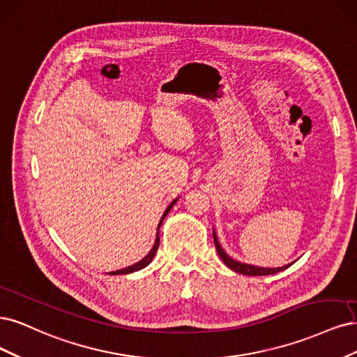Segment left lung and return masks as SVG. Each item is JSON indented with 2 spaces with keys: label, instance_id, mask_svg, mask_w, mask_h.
Returning <instances> with one entry per match:
<instances>
[{
  "label": "left lung",
  "instance_id": "1",
  "mask_svg": "<svg viewBox=\"0 0 357 357\" xmlns=\"http://www.w3.org/2000/svg\"><path fill=\"white\" fill-rule=\"evenodd\" d=\"M213 241H215V248H216V252L218 255H220V258L224 261L225 266L228 268H231L233 271L236 273H240V274H246V275H267V274H275L279 273L284 268H287L291 266H284V267H279V268H262V267H255V266H249V264H243V262H238V261H234L233 258H229L224 249L220 246V241H218L215 233H213Z\"/></svg>",
  "mask_w": 357,
  "mask_h": 357
}]
</instances>
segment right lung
<instances>
[{
  "label": "right lung",
  "mask_w": 357,
  "mask_h": 357,
  "mask_svg": "<svg viewBox=\"0 0 357 357\" xmlns=\"http://www.w3.org/2000/svg\"><path fill=\"white\" fill-rule=\"evenodd\" d=\"M176 203V200H174L172 202L169 206H167V209L165 211V213H163V216H162V220H160V222H158V228H160V224L163 222V220L166 218V215L169 213V211L174 208V204ZM158 228H157V236H155V243H154V246H153V249L149 250V254L145 257V258H142L139 262H136V264H133V266H130V267H128V268H123V270H117V271H112L111 274H129V273H133V271H137V270H141V268H144V267H146L149 262L153 261V258H154V255H155V252H157V249H158V245H160V237H158Z\"/></svg>",
  "instance_id": "1"
}]
</instances>
